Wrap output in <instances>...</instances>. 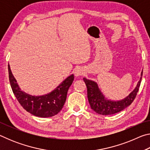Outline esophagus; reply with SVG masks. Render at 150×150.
Masks as SVG:
<instances>
[{
  "label": "esophagus",
  "instance_id": "1",
  "mask_svg": "<svg viewBox=\"0 0 150 150\" xmlns=\"http://www.w3.org/2000/svg\"><path fill=\"white\" fill-rule=\"evenodd\" d=\"M84 73V70L81 67H77L74 71V74L75 77H79Z\"/></svg>",
  "mask_w": 150,
  "mask_h": 150
}]
</instances>
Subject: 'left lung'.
<instances>
[{
  "label": "left lung",
  "instance_id": "8db88e82",
  "mask_svg": "<svg viewBox=\"0 0 150 150\" xmlns=\"http://www.w3.org/2000/svg\"><path fill=\"white\" fill-rule=\"evenodd\" d=\"M143 70L136 87L123 99L112 100L108 99L101 92L98 84L94 81L84 77L83 80L87 88V97L91 107L96 113L102 115H110L119 112L130 106L136 98L142 81Z\"/></svg>",
  "mask_w": 150,
  "mask_h": 150
}]
</instances>
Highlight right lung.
<instances>
[{
    "mask_svg": "<svg viewBox=\"0 0 150 150\" xmlns=\"http://www.w3.org/2000/svg\"><path fill=\"white\" fill-rule=\"evenodd\" d=\"M8 75L12 91L19 103L27 112L41 118L52 117L59 112L65 103L68 89L74 80V75H71L52 92L35 96L21 90L9 65Z\"/></svg>",
    "mask_w": 150,
    "mask_h": 150,
    "instance_id": "obj_1",
    "label": "right lung"
}]
</instances>
